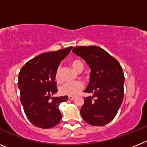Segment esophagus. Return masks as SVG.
Listing matches in <instances>:
<instances>
[{
    "label": "esophagus",
    "instance_id": "esophagus-1",
    "mask_svg": "<svg viewBox=\"0 0 147 147\" xmlns=\"http://www.w3.org/2000/svg\"><path fill=\"white\" fill-rule=\"evenodd\" d=\"M68 98H69V100H74V99H75V97L69 96H68Z\"/></svg>",
    "mask_w": 147,
    "mask_h": 147
}]
</instances>
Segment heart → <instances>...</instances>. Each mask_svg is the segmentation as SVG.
<instances>
[{
  "label": "heart",
  "instance_id": "1",
  "mask_svg": "<svg viewBox=\"0 0 147 147\" xmlns=\"http://www.w3.org/2000/svg\"><path fill=\"white\" fill-rule=\"evenodd\" d=\"M71 66L74 69L78 71H81L84 69V64L80 60H74L71 62ZM60 67L57 68L55 73V79L57 81H60ZM84 84L80 81H69L60 85L59 87V92L61 95L63 96H74L78 94V92L83 89Z\"/></svg>",
  "mask_w": 147,
  "mask_h": 147
}]
</instances>
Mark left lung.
I'll return each mask as SVG.
<instances>
[{"instance_id": "8db88e82", "label": "left lung", "mask_w": 147, "mask_h": 147, "mask_svg": "<svg viewBox=\"0 0 147 147\" xmlns=\"http://www.w3.org/2000/svg\"><path fill=\"white\" fill-rule=\"evenodd\" d=\"M72 51L84 60L91 69L90 83L84 92L93 96L84 98L81 117L90 125H106L115 117L123 102V69L114 57L98 46H78Z\"/></svg>"}]
</instances>
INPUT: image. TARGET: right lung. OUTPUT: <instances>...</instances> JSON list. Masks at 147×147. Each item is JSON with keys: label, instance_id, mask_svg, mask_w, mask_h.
<instances>
[{"label": "right lung", "instance_id": "1", "mask_svg": "<svg viewBox=\"0 0 147 147\" xmlns=\"http://www.w3.org/2000/svg\"><path fill=\"white\" fill-rule=\"evenodd\" d=\"M73 47L41 54L24 64L18 74L20 100L29 121L42 129L58 124L62 115L60 103L68 96L53 97L57 92L55 73L60 62Z\"/></svg>", "mask_w": 147, "mask_h": 147}]
</instances>
